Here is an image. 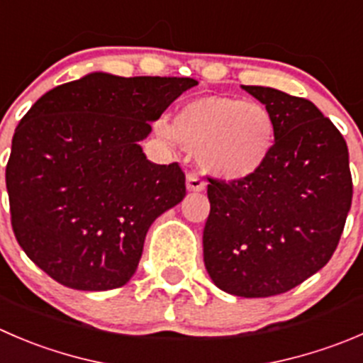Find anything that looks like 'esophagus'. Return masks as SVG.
Wrapping results in <instances>:
<instances>
[{"label":"esophagus","instance_id":"esophagus-1","mask_svg":"<svg viewBox=\"0 0 363 363\" xmlns=\"http://www.w3.org/2000/svg\"><path fill=\"white\" fill-rule=\"evenodd\" d=\"M186 188H188V191H202V189L206 188V182H203L196 174H189L188 177H186Z\"/></svg>","mask_w":363,"mask_h":363}]
</instances>
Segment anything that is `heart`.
<instances>
[{
    "mask_svg": "<svg viewBox=\"0 0 363 363\" xmlns=\"http://www.w3.org/2000/svg\"><path fill=\"white\" fill-rule=\"evenodd\" d=\"M157 135L196 152V163L214 179L242 182L267 164L277 143V122L264 104L228 96L188 101Z\"/></svg>",
    "mask_w": 363,
    "mask_h": 363,
    "instance_id": "b5f03b06",
    "label": "heart"
}]
</instances>
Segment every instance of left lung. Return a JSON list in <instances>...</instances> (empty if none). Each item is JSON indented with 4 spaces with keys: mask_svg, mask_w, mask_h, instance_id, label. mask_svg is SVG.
Listing matches in <instances>:
<instances>
[{
    "mask_svg": "<svg viewBox=\"0 0 363 363\" xmlns=\"http://www.w3.org/2000/svg\"><path fill=\"white\" fill-rule=\"evenodd\" d=\"M241 88L275 117V150L248 181L209 179L203 262L218 289L267 298L300 286L332 259L353 196L350 152L311 101L269 86Z\"/></svg>",
    "mask_w": 363,
    "mask_h": 363,
    "instance_id": "obj_1",
    "label": "left lung"
}]
</instances>
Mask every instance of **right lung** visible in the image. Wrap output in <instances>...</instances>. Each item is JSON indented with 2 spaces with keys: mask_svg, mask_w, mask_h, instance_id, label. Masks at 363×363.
I'll return each instance as SVG.
<instances>
[{
  "mask_svg": "<svg viewBox=\"0 0 363 363\" xmlns=\"http://www.w3.org/2000/svg\"><path fill=\"white\" fill-rule=\"evenodd\" d=\"M195 84L90 72L24 115L6 164L10 214L21 248L51 279L77 291L131 280L150 225L186 195L181 167L149 161L140 142Z\"/></svg>",
  "mask_w": 363,
  "mask_h": 363,
  "instance_id": "add662e5",
  "label": "right lung"
}]
</instances>
